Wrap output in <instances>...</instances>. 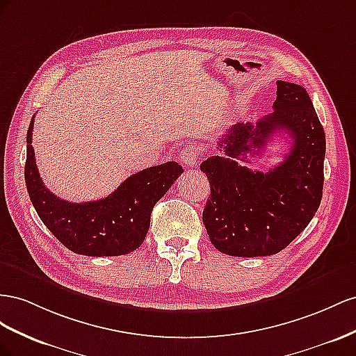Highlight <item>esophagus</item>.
Segmentation results:
<instances>
[{
  "mask_svg": "<svg viewBox=\"0 0 356 356\" xmlns=\"http://www.w3.org/2000/svg\"><path fill=\"white\" fill-rule=\"evenodd\" d=\"M202 156V152L201 149L194 145V143H189L188 146H185L180 152V159L184 161V164L186 165H194L198 162V159Z\"/></svg>",
  "mask_w": 356,
  "mask_h": 356,
  "instance_id": "esophagus-1",
  "label": "esophagus"
}]
</instances>
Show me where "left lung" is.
I'll return each instance as SVG.
<instances>
[{"instance_id":"8db88e82","label":"left lung","mask_w":356,"mask_h":356,"mask_svg":"<svg viewBox=\"0 0 356 356\" xmlns=\"http://www.w3.org/2000/svg\"><path fill=\"white\" fill-rule=\"evenodd\" d=\"M274 111L252 124H237L219 140L227 156L200 165L210 184L202 223L211 245L231 257H268L285 249L318 211L323 189L325 133L307 90L277 80ZM293 146L279 166L266 173L240 166L265 148L274 132Z\"/></svg>"}]
</instances>
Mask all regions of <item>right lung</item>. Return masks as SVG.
<instances>
[{"label": "right lung", "mask_w": 356, "mask_h": 356, "mask_svg": "<svg viewBox=\"0 0 356 356\" xmlns=\"http://www.w3.org/2000/svg\"><path fill=\"white\" fill-rule=\"evenodd\" d=\"M34 116L26 133L25 184L37 215L71 252L119 257L140 248L156 202L184 172L176 161L141 170L106 198L70 202L50 192L38 175L33 149Z\"/></svg>", "instance_id": "obj_1"}]
</instances>
